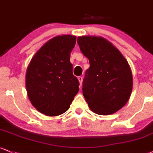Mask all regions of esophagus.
<instances>
[{
	"label": "esophagus",
	"mask_w": 153,
	"mask_h": 153,
	"mask_svg": "<svg viewBox=\"0 0 153 153\" xmlns=\"http://www.w3.org/2000/svg\"><path fill=\"white\" fill-rule=\"evenodd\" d=\"M78 80L79 82V84H80V86H82V81H83V77L82 76H78Z\"/></svg>",
	"instance_id": "34e87169"
}]
</instances>
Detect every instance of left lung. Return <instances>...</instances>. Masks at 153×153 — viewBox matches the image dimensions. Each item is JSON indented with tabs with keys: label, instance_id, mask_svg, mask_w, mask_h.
Segmentation results:
<instances>
[{
	"label": "left lung",
	"instance_id": "1",
	"mask_svg": "<svg viewBox=\"0 0 153 153\" xmlns=\"http://www.w3.org/2000/svg\"><path fill=\"white\" fill-rule=\"evenodd\" d=\"M77 42L89 60L82 87L88 107L99 115L114 114L128 102L133 88V75L127 60L101 37H79Z\"/></svg>",
	"mask_w": 153,
	"mask_h": 153
}]
</instances>
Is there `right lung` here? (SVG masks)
Wrapping results in <instances>:
<instances>
[{
    "label": "right lung",
    "mask_w": 153,
    "mask_h": 153,
    "mask_svg": "<svg viewBox=\"0 0 153 153\" xmlns=\"http://www.w3.org/2000/svg\"><path fill=\"white\" fill-rule=\"evenodd\" d=\"M76 39L69 35L53 37L37 51L27 67L28 98L33 106L46 116L66 112L79 90L70 62Z\"/></svg>",
    "instance_id": "add662e5"
}]
</instances>
